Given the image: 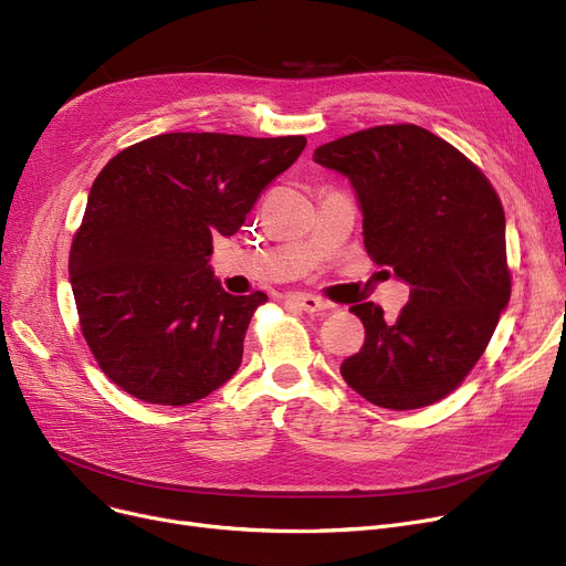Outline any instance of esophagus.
Returning <instances> with one entry per match:
<instances>
[{
  "instance_id": "34e87169",
  "label": "esophagus",
  "mask_w": 566,
  "mask_h": 566,
  "mask_svg": "<svg viewBox=\"0 0 566 566\" xmlns=\"http://www.w3.org/2000/svg\"><path fill=\"white\" fill-rule=\"evenodd\" d=\"M286 303L301 307L303 312L307 314H314V312H331L335 305H331L328 301L318 298V295H312V293H289L286 295Z\"/></svg>"
}]
</instances>
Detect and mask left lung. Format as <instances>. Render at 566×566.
I'll list each match as a JSON object with an SVG mask.
<instances>
[{
	"label": "left lung",
	"instance_id": "1",
	"mask_svg": "<svg viewBox=\"0 0 566 566\" xmlns=\"http://www.w3.org/2000/svg\"><path fill=\"white\" fill-rule=\"evenodd\" d=\"M314 163L348 178L369 256L410 286L397 321L374 303L350 307L365 344L342 363L344 380L390 410L440 401L478 365L512 295L493 186L450 142L412 124L339 137Z\"/></svg>",
	"mask_w": 566,
	"mask_h": 566
}]
</instances>
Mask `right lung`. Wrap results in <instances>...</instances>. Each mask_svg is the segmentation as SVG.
Returning a JSON list of instances; mask_svg holds the SVG:
<instances>
[{"instance_id": "1", "label": "right lung", "mask_w": 566, "mask_h": 566, "mask_svg": "<svg viewBox=\"0 0 566 566\" xmlns=\"http://www.w3.org/2000/svg\"><path fill=\"white\" fill-rule=\"evenodd\" d=\"M307 139L167 133L116 154L88 192L69 273L82 335L124 392L195 403L241 367L250 318L268 295H231L213 238L243 227L261 190Z\"/></svg>"}]
</instances>
